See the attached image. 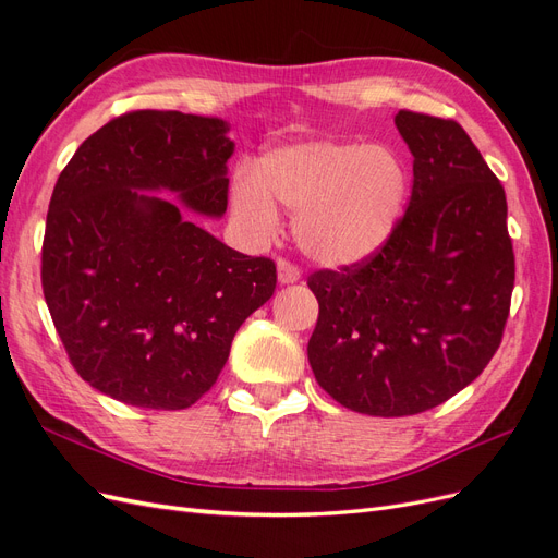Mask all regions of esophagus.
I'll return each mask as SVG.
<instances>
[{
  "label": "esophagus",
  "instance_id": "obj_1",
  "mask_svg": "<svg viewBox=\"0 0 558 558\" xmlns=\"http://www.w3.org/2000/svg\"><path fill=\"white\" fill-rule=\"evenodd\" d=\"M277 277H279V283H295L300 279V269L293 263L279 258L277 260Z\"/></svg>",
  "mask_w": 558,
  "mask_h": 558
}]
</instances>
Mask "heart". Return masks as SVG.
<instances>
[{
  "label": "heart",
  "mask_w": 558,
  "mask_h": 558,
  "mask_svg": "<svg viewBox=\"0 0 558 558\" xmlns=\"http://www.w3.org/2000/svg\"><path fill=\"white\" fill-rule=\"evenodd\" d=\"M408 197V170L384 146L307 140L277 146L232 185V211L267 238L277 207L295 216V240L314 263L344 269L391 240Z\"/></svg>",
  "instance_id": "heart-1"
}]
</instances>
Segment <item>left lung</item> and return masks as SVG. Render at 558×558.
<instances>
[{"label":"left lung","mask_w":558,"mask_h":558,"mask_svg":"<svg viewBox=\"0 0 558 558\" xmlns=\"http://www.w3.org/2000/svg\"><path fill=\"white\" fill-rule=\"evenodd\" d=\"M414 156L410 207L369 260L318 269L307 356L324 391L369 416L437 408L500 347L514 289L508 199L456 121L398 111Z\"/></svg>","instance_id":"1"}]
</instances>
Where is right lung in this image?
I'll use <instances>...</instances> for the list:
<instances>
[{
    "label": "right lung",
    "mask_w": 558,
    "mask_h": 558,
    "mask_svg": "<svg viewBox=\"0 0 558 558\" xmlns=\"http://www.w3.org/2000/svg\"><path fill=\"white\" fill-rule=\"evenodd\" d=\"M228 132L214 116H118L78 146L50 197V318L76 373L134 408H191L275 293L272 260L226 246L189 216L228 209Z\"/></svg>",
    "instance_id": "add662e5"
}]
</instances>
